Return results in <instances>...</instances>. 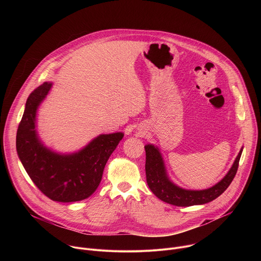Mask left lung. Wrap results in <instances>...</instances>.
<instances>
[{
    "instance_id": "8db88e82",
    "label": "left lung",
    "mask_w": 261,
    "mask_h": 261,
    "mask_svg": "<svg viewBox=\"0 0 261 261\" xmlns=\"http://www.w3.org/2000/svg\"><path fill=\"white\" fill-rule=\"evenodd\" d=\"M145 148V175L146 182L151 191L162 201L176 206H191L196 204H204L220 196L233 180L240 163L243 150L240 151L232 167L226 176L219 181L214 187L201 190L190 191L176 187L166 176L163 160L157 147L147 144Z\"/></svg>"
}]
</instances>
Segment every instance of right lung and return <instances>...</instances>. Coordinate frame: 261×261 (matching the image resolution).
Instances as JSON below:
<instances>
[{
  "mask_svg": "<svg viewBox=\"0 0 261 261\" xmlns=\"http://www.w3.org/2000/svg\"><path fill=\"white\" fill-rule=\"evenodd\" d=\"M51 84L44 83L28 97L16 133L18 157L33 180L54 201L72 202L90 197L98 188L106 162L122 140L123 133L103 134L80 153L62 156L50 152L37 138V107L47 95Z\"/></svg>",
  "mask_w": 261,
  "mask_h": 261,
  "instance_id": "right-lung-1",
  "label": "right lung"
}]
</instances>
